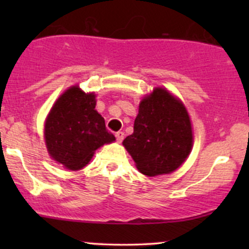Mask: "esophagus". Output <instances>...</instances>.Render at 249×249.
I'll list each match as a JSON object with an SVG mask.
<instances>
[{
    "instance_id": "obj_1",
    "label": "esophagus",
    "mask_w": 249,
    "mask_h": 249,
    "mask_svg": "<svg viewBox=\"0 0 249 249\" xmlns=\"http://www.w3.org/2000/svg\"><path fill=\"white\" fill-rule=\"evenodd\" d=\"M116 138H117V141H118L119 142H121L123 139H124V132H123V131H118V132H116Z\"/></svg>"
}]
</instances>
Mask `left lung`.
Returning a JSON list of instances; mask_svg holds the SVG:
<instances>
[{
	"instance_id": "8db88e82",
	"label": "left lung",
	"mask_w": 249,
	"mask_h": 249,
	"mask_svg": "<svg viewBox=\"0 0 249 249\" xmlns=\"http://www.w3.org/2000/svg\"><path fill=\"white\" fill-rule=\"evenodd\" d=\"M192 127L184 105L164 89H154L139 105L133 133L123 142L145 176L173 172L192 147Z\"/></svg>"
}]
</instances>
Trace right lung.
Returning <instances> with one entry per match:
<instances>
[{
	"label": "right lung",
	"mask_w": 249,
	"mask_h": 249,
	"mask_svg": "<svg viewBox=\"0 0 249 249\" xmlns=\"http://www.w3.org/2000/svg\"><path fill=\"white\" fill-rule=\"evenodd\" d=\"M95 107L93 93L72 87L59 97L45 121L48 151L69 170L84 167L97 148L116 139Z\"/></svg>",
	"instance_id": "right-lung-1"
}]
</instances>
